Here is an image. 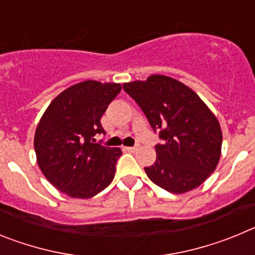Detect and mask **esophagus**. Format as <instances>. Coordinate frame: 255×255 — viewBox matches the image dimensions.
I'll list each match as a JSON object with an SVG mask.
<instances>
[{"instance_id": "1", "label": "esophagus", "mask_w": 255, "mask_h": 255, "mask_svg": "<svg viewBox=\"0 0 255 255\" xmlns=\"http://www.w3.org/2000/svg\"><path fill=\"white\" fill-rule=\"evenodd\" d=\"M138 149V147L135 145V147H128L126 148V150H129V152H135V150Z\"/></svg>"}]
</instances>
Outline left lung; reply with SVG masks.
<instances>
[{
  "mask_svg": "<svg viewBox=\"0 0 255 255\" xmlns=\"http://www.w3.org/2000/svg\"><path fill=\"white\" fill-rule=\"evenodd\" d=\"M138 103L161 143L147 176L171 193L199 186L217 167L222 132L216 116L190 88L164 75L123 85Z\"/></svg>",
  "mask_w": 255,
  "mask_h": 255,
  "instance_id": "left-lung-1",
  "label": "left lung"
}]
</instances>
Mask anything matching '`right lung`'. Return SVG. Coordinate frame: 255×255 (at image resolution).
I'll return each mask as SVG.
<instances>
[{
    "label": "right lung",
    "mask_w": 255,
    "mask_h": 255,
    "mask_svg": "<svg viewBox=\"0 0 255 255\" xmlns=\"http://www.w3.org/2000/svg\"><path fill=\"white\" fill-rule=\"evenodd\" d=\"M120 92L116 83H79L58 94L40 119L34 136L38 166L65 194L87 199L114 180L123 152L94 143V136L106 132L101 117Z\"/></svg>",
    "instance_id": "right-lung-1"
}]
</instances>
